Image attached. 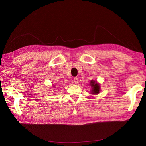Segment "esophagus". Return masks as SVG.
I'll return each mask as SVG.
<instances>
[{
	"mask_svg": "<svg viewBox=\"0 0 146 146\" xmlns=\"http://www.w3.org/2000/svg\"><path fill=\"white\" fill-rule=\"evenodd\" d=\"M74 83H76V84L78 83V82H79L78 78L77 77H74Z\"/></svg>",
	"mask_w": 146,
	"mask_h": 146,
	"instance_id": "1",
	"label": "esophagus"
}]
</instances>
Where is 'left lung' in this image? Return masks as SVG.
Segmentation results:
<instances>
[{"instance_id": "obj_1", "label": "left lung", "mask_w": 146, "mask_h": 146, "mask_svg": "<svg viewBox=\"0 0 146 146\" xmlns=\"http://www.w3.org/2000/svg\"><path fill=\"white\" fill-rule=\"evenodd\" d=\"M90 85L92 86V94H98L100 90V85L98 83L95 82L93 80H91L90 82Z\"/></svg>"}]
</instances>
